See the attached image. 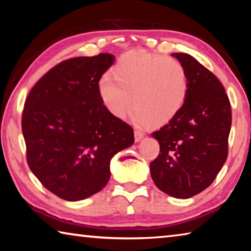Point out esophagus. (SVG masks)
I'll return each mask as SVG.
<instances>
[{"label": "esophagus", "instance_id": "obj_1", "mask_svg": "<svg viewBox=\"0 0 251 251\" xmlns=\"http://www.w3.org/2000/svg\"><path fill=\"white\" fill-rule=\"evenodd\" d=\"M134 136H135V142H139V141H142V139H143L144 134L142 133V131L135 129L134 130Z\"/></svg>", "mask_w": 251, "mask_h": 251}]
</instances>
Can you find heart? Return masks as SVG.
<instances>
[{"label": "heart", "instance_id": "obj_1", "mask_svg": "<svg viewBox=\"0 0 251 251\" xmlns=\"http://www.w3.org/2000/svg\"><path fill=\"white\" fill-rule=\"evenodd\" d=\"M112 75L104 76L97 85L101 104L116 118H124L131 104L133 117L141 125L167 124L178 115L188 95L184 65L144 50L123 54Z\"/></svg>", "mask_w": 251, "mask_h": 251}]
</instances>
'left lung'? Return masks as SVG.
<instances>
[{
	"instance_id": "left-lung-1",
	"label": "left lung",
	"mask_w": 251,
	"mask_h": 251,
	"mask_svg": "<svg viewBox=\"0 0 251 251\" xmlns=\"http://www.w3.org/2000/svg\"><path fill=\"white\" fill-rule=\"evenodd\" d=\"M172 55L186 69L188 95L178 115L151 134L160 151L151 175L161 192L186 199L210 186L227 159L231 107L209 70L189 54Z\"/></svg>"
}]
</instances>
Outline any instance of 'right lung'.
<instances>
[{"instance_id":"1","label":"right lung","mask_w":251,"mask_h":251,"mask_svg":"<svg viewBox=\"0 0 251 251\" xmlns=\"http://www.w3.org/2000/svg\"><path fill=\"white\" fill-rule=\"evenodd\" d=\"M115 56L66 59L34 85L25 100L26 160L46 189L69 201L99 193L113 156L134 143L133 128L101 104L97 85Z\"/></svg>"}]
</instances>
